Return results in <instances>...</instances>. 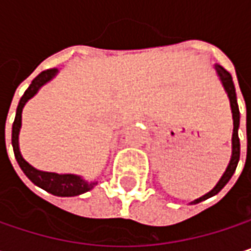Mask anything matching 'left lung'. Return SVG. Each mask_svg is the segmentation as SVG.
I'll return each instance as SVG.
<instances>
[{
  "instance_id": "obj_1",
  "label": "left lung",
  "mask_w": 251,
  "mask_h": 251,
  "mask_svg": "<svg viewBox=\"0 0 251 251\" xmlns=\"http://www.w3.org/2000/svg\"><path fill=\"white\" fill-rule=\"evenodd\" d=\"M214 68H215L217 75L220 78V81H221V84H223V87H224V90H226V96H228V99H229V107H231V113H232V125H234V127H232V138H231V158H229V163H228V166H226L224 175L221 176V178H220L218 183L214 186V189H212L211 192L205 193L203 196H201V198L192 201V202H190L192 205H193V203H199V202H202V201H205V199H208V198H211V196H215V195L226 186V183L229 181V178L232 177L235 169H237L238 160H240V139H238L240 110H238V104H237L235 87H234V82H232V76H231V74H229L226 70H224V68H223L221 65H218V64H215Z\"/></svg>"
}]
</instances>
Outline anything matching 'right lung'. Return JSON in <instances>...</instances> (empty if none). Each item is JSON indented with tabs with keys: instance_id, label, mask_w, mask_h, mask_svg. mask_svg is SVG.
<instances>
[{
	"instance_id": "right-lung-1",
	"label": "right lung",
	"mask_w": 251,
	"mask_h": 251,
	"mask_svg": "<svg viewBox=\"0 0 251 251\" xmlns=\"http://www.w3.org/2000/svg\"><path fill=\"white\" fill-rule=\"evenodd\" d=\"M59 70L53 68V70H48L43 71L42 74L36 76L31 84L28 85V88L25 91L23 97L20 99V103L17 106V112H16V119L13 124V133H11V144H13V150H14V155L16 160L20 166V169L23 170L28 180L31 183H34L36 186H39L40 189L55 195V196H78L82 195L88 190H91L99 181H88L85 180L82 176L71 175V173H65V175H59V173H52V172H43V170H37L36 167H33L30 163H27L22 152H20V145H19V135H20V129H22V113H23V107L25 103L34 97L37 94V91L48 84L49 81H52L55 76L58 75Z\"/></svg>"
}]
</instances>
